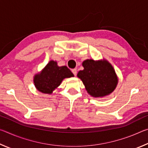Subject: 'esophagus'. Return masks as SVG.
<instances>
[{
	"instance_id": "obj_1",
	"label": "esophagus",
	"mask_w": 148,
	"mask_h": 148,
	"mask_svg": "<svg viewBox=\"0 0 148 148\" xmlns=\"http://www.w3.org/2000/svg\"><path fill=\"white\" fill-rule=\"evenodd\" d=\"M72 73L74 74V76H76V74H77V71H76V69H72Z\"/></svg>"
}]
</instances>
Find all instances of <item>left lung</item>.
Returning a JSON list of instances; mask_svg holds the SVG:
<instances>
[{
	"mask_svg": "<svg viewBox=\"0 0 148 148\" xmlns=\"http://www.w3.org/2000/svg\"><path fill=\"white\" fill-rule=\"evenodd\" d=\"M82 66L84 69L78 72L77 76L83 82L91 96L102 98L108 96L116 89L118 77L113 66L106 59H86L82 62Z\"/></svg>",
	"mask_w": 148,
	"mask_h": 148,
	"instance_id": "obj_1",
	"label": "left lung"
}]
</instances>
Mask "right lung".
Instances as JSON below:
<instances>
[{"label":"right lung","mask_w":148,"mask_h":148,"mask_svg":"<svg viewBox=\"0 0 148 148\" xmlns=\"http://www.w3.org/2000/svg\"><path fill=\"white\" fill-rule=\"evenodd\" d=\"M66 66H59L56 61H50L40 73L34 74L33 82L36 89L45 94L51 95L64 78L74 77Z\"/></svg>","instance_id":"1"}]
</instances>
